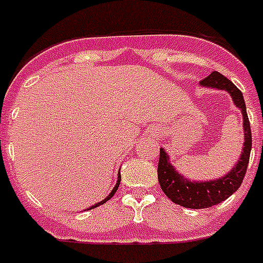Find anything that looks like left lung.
Wrapping results in <instances>:
<instances>
[{"instance_id":"left-lung-1","label":"left lung","mask_w":263,"mask_h":263,"mask_svg":"<svg viewBox=\"0 0 263 263\" xmlns=\"http://www.w3.org/2000/svg\"><path fill=\"white\" fill-rule=\"evenodd\" d=\"M201 86L216 87L220 90H227L231 95L234 104L243 113V128H245V144H243L242 157L231 172L226 174L223 178L208 182H192L185 180L176 172V168L168 163V158L163 148L159 153V163H158V180L163 193L173 202L185 208L202 209L217 205L231 194L235 193L242 185L245 174L249 165L250 151H251V128L247 117L246 104L243 100L242 91L220 72H211L206 78L200 81Z\"/></svg>"}]
</instances>
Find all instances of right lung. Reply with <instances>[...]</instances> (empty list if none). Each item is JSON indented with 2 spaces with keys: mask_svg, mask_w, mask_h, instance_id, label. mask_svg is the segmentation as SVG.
<instances>
[{
  "mask_svg": "<svg viewBox=\"0 0 263 263\" xmlns=\"http://www.w3.org/2000/svg\"><path fill=\"white\" fill-rule=\"evenodd\" d=\"M119 185H120V176H117V182H116V186L113 187V191L110 192V193H109V196H108V197H106L105 200H102L101 202H98V204H96V205H93V206H91V208H96V206L101 205V204H104V202H106V201H108V200H109V198H112V197H113V194L116 193V191H117V189H119Z\"/></svg>",
  "mask_w": 263,
  "mask_h": 263,
  "instance_id": "right-lung-1",
  "label": "right lung"
}]
</instances>
